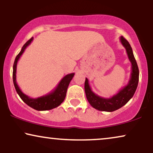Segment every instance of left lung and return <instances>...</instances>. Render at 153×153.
Segmentation results:
<instances>
[{"label": "left lung", "mask_w": 153, "mask_h": 153, "mask_svg": "<svg viewBox=\"0 0 153 153\" xmlns=\"http://www.w3.org/2000/svg\"><path fill=\"white\" fill-rule=\"evenodd\" d=\"M120 41L126 49L127 56L131 64V72L128 83L113 97L104 98L97 95L92 91L89 85L88 80L85 78L84 88L88 101L93 108L102 111L112 112L125 105L133 97L139 83V70L137 61L134 56L132 49L128 41L123 36L120 37Z\"/></svg>", "instance_id": "1"}]
</instances>
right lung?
I'll list each match as a JSON object with an SVG mask.
<instances>
[{
  "mask_svg": "<svg viewBox=\"0 0 153 153\" xmlns=\"http://www.w3.org/2000/svg\"><path fill=\"white\" fill-rule=\"evenodd\" d=\"M33 40V37L27 41L26 44L23 46L22 50L19 52V53L16 56V57L14 60V62L13 65V73H12V76H13V83L15 87L16 93L19 95L23 101L26 103L27 105L30 106L31 108H34L37 111H47L51 110L52 108L57 107L64 101L65 98L66 96L67 90H68V85L70 84L71 80H72L73 76H74V73H71V74H67L62 78L58 83L57 86L55 88V89L53 90L51 92H50L47 95L41 96V97L37 98H32L29 96L26 95L23 92L21 91V89L19 87V85L16 81V65H17L18 60L22 55L24 53L25 49Z\"/></svg>",
  "mask_w": 153,
  "mask_h": 153,
  "instance_id": "right-lung-1",
  "label": "right lung"
}]
</instances>
